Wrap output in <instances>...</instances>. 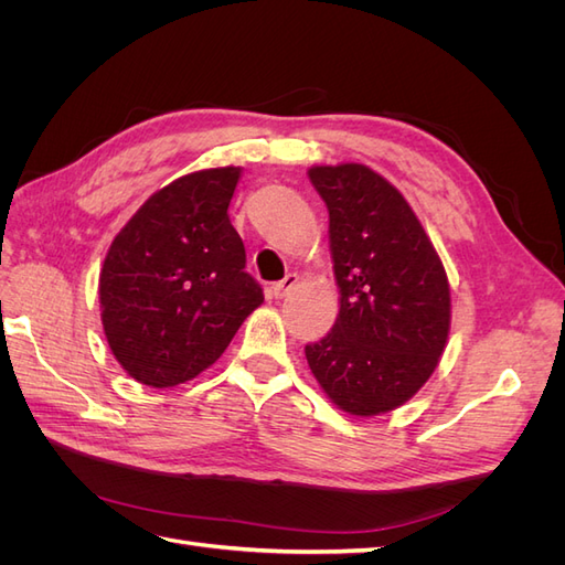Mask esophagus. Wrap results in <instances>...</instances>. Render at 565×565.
Segmentation results:
<instances>
[{
    "instance_id": "1",
    "label": "esophagus",
    "mask_w": 565,
    "mask_h": 565,
    "mask_svg": "<svg viewBox=\"0 0 565 565\" xmlns=\"http://www.w3.org/2000/svg\"><path fill=\"white\" fill-rule=\"evenodd\" d=\"M297 282H299L297 273H287L282 280L270 285V292H273V297H276V299H282V297H287L289 292H292V289L297 287Z\"/></svg>"
}]
</instances>
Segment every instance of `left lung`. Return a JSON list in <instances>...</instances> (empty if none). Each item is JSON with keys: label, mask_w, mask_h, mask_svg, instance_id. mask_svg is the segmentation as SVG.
<instances>
[{"label": "left lung", "mask_w": 565, "mask_h": 565, "mask_svg": "<svg viewBox=\"0 0 565 565\" xmlns=\"http://www.w3.org/2000/svg\"><path fill=\"white\" fill-rule=\"evenodd\" d=\"M309 179L330 212L339 316L306 361L339 409L384 415L429 382L446 351V268L403 193L370 167L316 164Z\"/></svg>", "instance_id": "left-lung-1"}]
</instances>
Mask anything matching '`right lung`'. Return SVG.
Segmentation results:
<instances>
[{
    "label": "right lung",
    "mask_w": 565,
    "mask_h": 565,
    "mask_svg": "<svg viewBox=\"0 0 565 565\" xmlns=\"http://www.w3.org/2000/svg\"><path fill=\"white\" fill-rule=\"evenodd\" d=\"M241 172L228 164L179 177L110 243L98 278L100 322L131 380L169 388L198 377L264 303L228 216Z\"/></svg>",
    "instance_id": "obj_1"
}]
</instances>
